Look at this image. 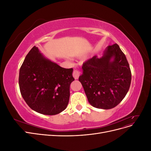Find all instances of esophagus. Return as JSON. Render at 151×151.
<instances>
[{"instance_id":"1","label":"esophagus","mask_w":151,"mask_h":151,"mask_svg":"<svg viewBox=\"0 0 151 151\" xmlns=\"http://www.w3.org/2000/svg\"><path fill=\"white\" fill-rule=\"evenodd\" d=\"M80 74H81V72L78 70H74V72H73V77H74L75 79H78Z\"/></svg>"}]
</instances>
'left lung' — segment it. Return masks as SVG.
Listing matches in <instances>:
<instances>
[{"label": "left lung", "instance_id": "obj_1", "mask_svg": "<svg viewBox=\"0 0 151 151\" xmlns=\"http://www.w3.org/2000/svg\"><path fill=\"white\" fill-rule=\"evenodd\" d=\"M79 81L93 106L111 109L119 104L129 90L132 74L125 54L115 43L108 46L101 58L94 56L83 65Z\"/></svg>", "mask_w": 151, "mask_h": 151}]
</instances>
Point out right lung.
Returning a JSON list of instances; mask_svg holds the SVG:
<instances>
[{
  "instance_id": "1",
  "label": "right lung",
  "mask_w": 151,
  "mask_h": 151,
  "mask_svg": "<svg viewBox=\"0 0 151 151\" xmlns=\"http://www.w3.org/2000/svg\"><path fill=\"white\" fill-rule=\"evenodd\" d=\"M73 68H65L45 58L35 46L19 70L21 94L27 104L43 115H55L67 108Z\"/></svg>"
}]
</instances>
